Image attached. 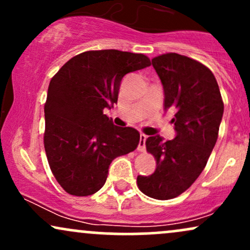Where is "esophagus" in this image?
I'll list each match as a JSON object with an SVG mask.
<instances>
[{
    "label": "esophagus",
    "mask_w": 250,
    "mask_h": 250,
    "mask_svg": "<svg viewBox=\"0 0 250 250\" xmlns=\"http://www.w3.org/2000/svg\"><path fill=\"white\" fill-rule=\"evenodd\" d=\"M146 140H147V135L141 134L140 135V142H139V149L140 151H145L146 150Z\"/></svg>",
    "instance_id": "obj_1"
}]
</instances>
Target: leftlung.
<instances>
[{"instance_id": "1", "label": "left lung", "mask_w": 250, "mask_h": 250, "mask_svg": "<svg viewBox=\"0 0 250 250\" xmlns=\"http://www.w3.org/2000/svg\"><path fill=\"white\" fill-rule=\"evenodd\" d=\"M165 91V110L173 109L175 139L149 136L147 150L156 160L149 176H137L143 194L156 200L179 196L205 169L219 135L223 102L216 79L202 63L176 53L151 60Z\"/></svg>"}]
</instances>
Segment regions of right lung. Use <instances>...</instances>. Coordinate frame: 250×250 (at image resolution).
Segmentation results:
<instances>
[{
	"label": "right lung",
	"instance_id": "1",
	"mask_svg": "<svg viewBox=\"0 0 250 250\" xmlns=\"http://www.w3.org/2000/svg\"><path fill=\"white\" fill-rule=\"evenodd\" d=\"M150 64L143 54L91 50L74 56L51 79L44 104V149L67 193H96L104 186L111 161L136 149L139 131L117 127L103 110L117 103L123 76Z\"/></svg>",
	"mask_w": 250,
	"mask_h": 250
}]
</instances>
